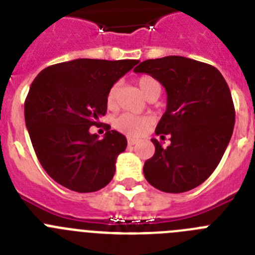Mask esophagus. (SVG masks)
<instances>
[{"label": "esophagus", "instance_id": "obj_1", "mask_svg": "<svg viewBox=\"0 0 255 255\" xmlns=\"http://www.w3.org/2000/svg\"><path fill=\"white\" fill-rule=\"evenodd\" d=\"M128 143H129V145H134V144L138 143V139H132V138H129L128 139Z\"/></svg>", "mask_w": 255, "mask_h": 255}]
</instances>
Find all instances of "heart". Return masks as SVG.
<instances>
[{
  "instance_id": "1",
  "label": "heart",
  "mask_w": 255,
  "mask_h": 255,
  "mask_svg": "<svg viewBox=\"0 0 255 255\" xmlns=\"http://www.w3.org/2000/svg\"><path fill=\"white\" fill-rule=\"evenodd\" d=\"M138 85L140 88V91L145 97H149L150 94L155 93V92L161 91L159 84L155 82L154 79L149 75H143L138 79ZM117 84H114L107 93V106L110 108H114L116 106V98H117ZM152 124L150 117L148 116H136V115L131 114H124L121 115L116 120L115 125L120 131L125 132L129 136H140L145 130L149 128Z\"/></svg>"
}]
</instances>
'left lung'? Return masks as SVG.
Wrapping results in <instances>:
<instances>
[{
    "mask_svg": "<svg viewBox=\"0 0 255 255\" xmlns=\"http://www.w3.org/2000/svg\"><path fill=\"white\" fill-rule=\"evenodd\" d=\"M157 79L167 92V108L152 139L155 152L144 163L150 185L184 193L206 181L220 163L235 125L233 97L222 74L212 65L181 56L143 61L134 69Z\"/></svg>",
    "mask_w": 255,
    "mask_h": 255,
    "instance_id": "1",
    "label": "left lung"
}]
</instances>
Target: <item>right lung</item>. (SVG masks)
<instances>
[{"mask_svg":"<svg viewBox=\"0 0 255 255\" xmlns=\"http://www.w3.org/2000/svg\"><path fill=\"white\" fill-rule=\"evenodd\" d=\"M138 60H78L46 67L33 80L24 103L26 129L42 167L60 185L92 193L115 175L117 155L128 141L110 130L91 134L107 112V93Z\"/></svg>","mask_w":255,"mask_h":255,"instance_id":"right-lung-1","label":"right lung"}]
</instances>
